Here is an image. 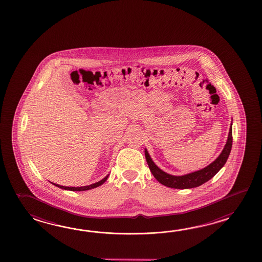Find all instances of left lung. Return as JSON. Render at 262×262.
<instances>
[{
    "label": "left lung",
    "instance_id": "obj_1",
    "mask_svg": "<svg viewBox=\"0 0 262 262\" xmlns=\"http://www.w3.org/2000/svg\"><path fill=\"white\" fill-rule=\"evenodd\" d=\"M231 147H232V124L230 125V128H229L227 143L225 145L220 156L206 167L195 172L185 174L183 176H173L170 174L164 172L151 160L150 156H149V152L146 149H145V157H146V161L148 163L150 172L152 173L155 178L160 184L175 189H188V188L198 187L201 184L208 182L209 180H211L226 164L230 154Z\"/></svg>",
    "mask_w": 262,
    "mask_h": 262
}]
</instances>
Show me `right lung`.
I'll return each mask as SVG.
<instances>
[{"mask_svg": "<svg viewBox=\"0 0 262 262\" xmlns=\"http://www.w3.org/2000/svg\"><path fill=\"white\" fill-rule=\"evenodd\" d=\"M107 177H108V175L106 176L105 178L102 179V180L99 181V182L95 183V184H90V185H86V186H80V187H69V186H62V185H59V184H54V183H51V184H53V185H55V186L59 187V188H61V189L70 190V191H86V190L93 189V188H95V187L100 186V185H102V184H104V183L106 182Z\"/></svg>", "mask_w": 262, "mask_h": 262, "instance_id": "add662e5", "label": "right lung"}]
</instances>
